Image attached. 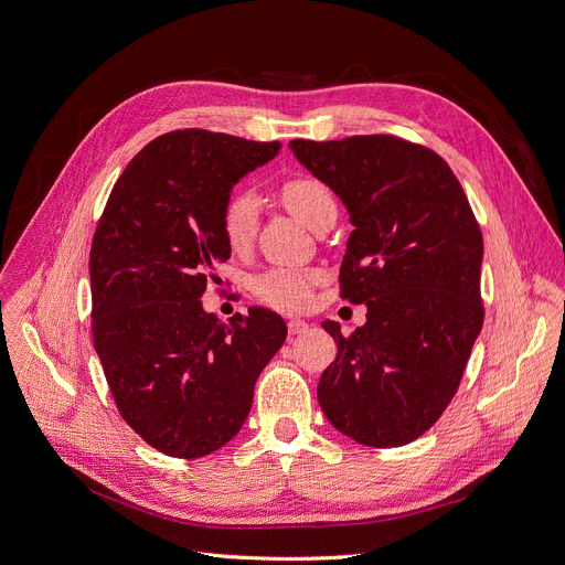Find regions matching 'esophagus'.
Segmentation results:
<instances>
[{"label":"esophagus","mask_w":565,"mask_h":565,"mask_svg":"<svg viewBox=\"0 0 565 565\" xmlns=\"http://www.w3.org/2000/svg\"><path fill=\"white\" fill-rule=\"evenodd\" d=\"M306 329H308V321H306V319H289V321H287L289 335H299V333H303Z\"/></svg>","instance_id":"esophagus-1"}]
</instances>
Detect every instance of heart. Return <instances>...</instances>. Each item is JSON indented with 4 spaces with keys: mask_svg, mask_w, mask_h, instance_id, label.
<instances>
[{
    "mask_svg": "<svg viewBox=\"0 0 565 565\" xmlns=\"http://www.w3.org/2000/svg\"><path fill=\"white\" fill-rule=\"evenodd\" d=\"M280 200L285 206L315 227L331 211H338L331 188L310 174H297L280 185ZM259 225L257 200L250 191H234L221 209V232L232 253H244L253 246ZM317 274L299 266H274L250 282L255 299L280 310L303 308L312 297Z\"/></svg>",
    "mask_w": 565,
    "mask_h": 565,
    "instance_id": "1",
    "label": "heart"
}]
</instances>
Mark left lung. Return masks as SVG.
I'll use <instances>...</instances> for the list:
<instances>
[{"mask_svg":"<svg viewBox=\"0 0 565 565\" xmlns=\"http://www.w3.org/2000/svg\"><path fill=\"white\" fill-rule=\"evenodd\" d=\"M291 151L347 204L356 227L340 297L365 303V324L338 342L317 399L333 427L374 448L405 446L458 393L480 333L482 234L446 160L397 136L291 140Z\"/></svg>","mask_w":565,"mask_h":565,"instance_id":"left-lung-1","label":"left lung"}]
</instances>
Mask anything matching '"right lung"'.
Segmentation results:
<instances>
[{"mask_svg":"<svg viewBox=\"0 0 565 565\" xmlns=\"http://www.w3.org/2000/svg\"><path fill=\"white\" fill-rule=\"evenodd\" d=\"M204 128L151 140L117 179L96 225L92 335L121 418L156 450L193 460L248 418L255 382L287 338L280 315L218 321L200 297L230 259L221 209L280 151Z\"/></svg>","mask_w":565,"mask_h":565,"instance_id":"1","label":"right lung"}]
</instances>
